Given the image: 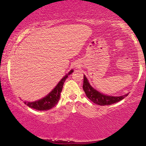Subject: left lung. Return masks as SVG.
<instances>
[{"label": "left lung", "instance_id": "8db88e82", "mask_svg": "<svg viewBox=\"0 0 146 146\" xmlns=\"http://www.w3.org/2000/svg\"><path fill=\"white\" fill-rule=\"evenodd\" d=\"M83 89L86 93L87 98L89 99L90 101L100 106L111 105L113 104L117 103L121 101L128 95V94L121 95V96H113V95L103 94L90 84L88 79L84 75Z\"/></svg>", "mask_w": 146, "mask_h": 146}]
</instances>
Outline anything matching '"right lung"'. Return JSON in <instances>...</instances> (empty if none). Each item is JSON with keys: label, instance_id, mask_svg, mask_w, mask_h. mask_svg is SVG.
<instances>
[{"label": "right lung", "instance_id": "right-lung-1", "mask_svg": "<svg viewBox=\"0 0 146 146\" xmlns=\"http://www.w3.org/2000/svg\"><path fill=\"white\" fill-rule=\"evenodd\" d=\"M73 72V70L71 69L67 74L65 75L60 80V81L56 85V87L44 98L40 99L38 100H36L34 102L25 101L24 103L30 108L38 110H48L51 109L58 104L60 98V93L62 90L64 83L66 79L68 78V75H71Z\"/></svg>", "mask_w": 146, "mask_h": 146}]
</instances>
